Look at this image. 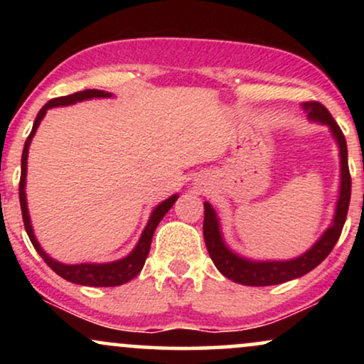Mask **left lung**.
Here are the masks:
<instances>
[{
  "instance_id": "obj_1",
  "label": "left lung",
  "mask_w": 364,
  "mask_h": 364,
  "mask_svg": "<svg viewBox=\"0 0 364 364\" xmlns=\"http://www.w3.org/2000/svg\"><path fill=\"white\" fill-rule=\"evenodd\" d=\"M303 109L308 112V118L311 121L327 124L332 132L333 139L339 145L341 154V190L339 200L336 205V214L327 231L311 246L308 252H304L301 257H296L292 260H269V262H257L248 260V258L240 257L235 252L228 248L220 235V224L217 219L214 207L210 203H203L205 208V217H203V237L214 265L219 269V272L228 279L245 286H274V284H282L292 279H298L301 275L308 274L310 270L320 265L332 248L339 240L342 228H344L346 217H348L349 200H350V174L348 164V145H346L344 133L341 132L339 124L332 118L327 107L323 104L310 101L303 104Z\"/></svg>"
}]
</instances>
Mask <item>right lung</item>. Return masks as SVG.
Returning a JSON list of instances; mask_svg holds the SVG:
<instances>
[{"label":"right lung","mask_w":364,"mask_h":364,"mask_svg":"<svg viewBox=\"0 0 364 364\" xmlns=\"http://www.w3.org/2000/svg\"><path fill=\"white\" fill-rule=\"evenodd\" d=\"M111 92H104L97 89H89L82 92H75V94L65 95V97H56L51 99L43 109L37 112V118L34 121V127H32L31 135L27 136L23 145L22 152V174H20V185H18V198H20V207H22V217H23V225L25 231H27L28 237H31L32 245H34L36 252L43 257V260L48 263L49 267L56 272L60 277L66 279V281L73 284H80V286H92V287H112V286H121V284L132 281L133 277L140 274V270L144 269V263L147 260V255L150 252V243H152V236L159 223L162 220V217L168 214V210L174 205V202L178 200V195L169 196L168 200H164L162 203L154 208L152 214L147 225H145L144 232H141L139 243H136L133 252L128 257L121 258V260L109 262V263H77V265H66L54 258L49 257L48 253L41 248V245L37 243L34 236V229H32L31 217H28V208H27V196H25V178H27V157H28V147H31V141L34 139L37 127L41 124V121L46 116L48 109L58 106H70V104L87 101V99H101V97H111Z\"/></svg>","instance_id":"right-lung-1"}]
</instances>
